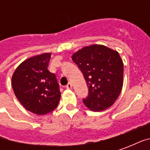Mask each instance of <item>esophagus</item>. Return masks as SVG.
Here are the masks:
<instances>
[{
	"label": "esophagus",
	"instance_id": "esophagus-1",
	"mask_svg": "<svg viewBox=\"0 0 150 150\" xmlns=\"http://www.w3.org/2000/svg\"><path fill=\"white\" fill-rule=\"evenodd\" d=\"M66 88H67V89H71V88H72L71 83H69L66 86Z\"/></svg>",
	"mask_w": 150,
	"mask_h": 150
}]
</instances>
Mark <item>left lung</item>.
Wrapping results in <instances>:
<instances>
[{
    "label": "left lung",
    "instance_id": "left-lung-1",
    "mask_svg": "<svg viewBox=\"0 0 150 150\" xmlns=\"http://www.w3.org/2000/svg\"><path fill=\"white\" fill-rule=\"evenodd\" d=\"M71 59L88 87L83 104L94 112L110 108L119 97L124 82V64L119 53L103 45H91L74 53Z\"/></svg>",
    "mask_w": 150,
    "mask_h": 150
}]
</instances>
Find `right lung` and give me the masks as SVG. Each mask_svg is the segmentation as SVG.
I'll list each match as a JSON object with an SVG mask.
<instances>
[{
  "label": "right lung",
  "mask_w": 150,
  "mask_h": 150,
  "mask_svg": "<svg viewBox=\"0 0 150 150\" xmlns=\"http://www.w3.org/2000/svg\"><path fill=\"white\" fill-rule=\"evenodd\" d=\"M50 55L44 53L25 59L12 76L17 99L26 110L39 116L54 110L61 97L55 75L47 69Z\"/></svg>",
  "instance_id": "right-lung-1"
}]
</instances>
